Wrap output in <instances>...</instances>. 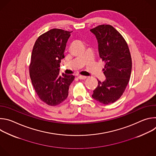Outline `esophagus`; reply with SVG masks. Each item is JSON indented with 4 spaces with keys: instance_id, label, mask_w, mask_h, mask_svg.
Here are the masks:
<instances>
[{
    "instance_id": "obj_1",
    "label": "esophagus",
    "mask_w": 156,
    "mask_h": 156,
    "mask_svg": "<svg viewBox=\"0 0 156 156\" xmlns=\"http://www.w3.org/2000/svg\"><path fill=\"white\" fill-rule=\"evenodd\" d=\"M78 78L80 79V80H85L86 78V76H81V75H79L78 76Z\"/></svg>"
}]
</instances>
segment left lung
<instances>
[{"label": "left lung", "instance_id": "left-lung-1", "mask_svg": "<svg viewBox=\"0 0 156 156\" xmlns=\"http://www.w3.org/2000/svg\"><path fill=\"white\" fill-rule=\"evenodd\" d=\"M90 31L98 39L99 56L105 63L103 70L106 77L103 82L98 80L92 97L104 104L114 103L122 96L131 76L132 61L128 44L110 25H101Z\"/></svg>", "mask_w": 156, "mask_h": 156}]
</instances>
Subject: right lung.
Wrapping results in <instances>:
<instances>
[{"mask_svg": "<svg viewBox=\"0 0 156 156\" xmlns=\"http://www.w3.org/2000/svg\"><path fill=\"white\" fill-rule=\"evenodd\" d=\"M70 33L52 29L39 36L33 46L30 78L39 99L49 105L55 106L67 98L69 86L75 78L72 75H60L58 69Z\"/></svg>", "mask_w": 156, "mask_h": 156, "instance_id": "add662e5", "label": "right lung"}]
</instances>
